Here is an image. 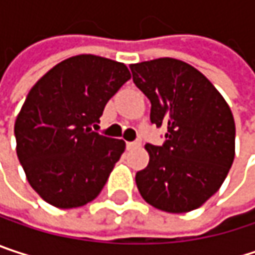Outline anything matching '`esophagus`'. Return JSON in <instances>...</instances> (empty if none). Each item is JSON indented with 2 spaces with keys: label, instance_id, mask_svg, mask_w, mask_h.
Instances as JSON below:
<instances>
[{
  "label": "esophagus",
  "instance_id": "esophagus-1",
  "mask_svg": "<svg viewBox=\"0 0 255 255\" xmlns=\"http://www.w3.org/2000/svg\"><path fill=\"white\" fill-rule=\"evenodd\" d=\"M141 143L140 141H127V149H135V147H140Z\"/></svg>",
  "mask_w": 255,
  "mask_h": 255
}]
</instances>
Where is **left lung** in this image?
Here are the masks:
<instances>
[{
	"label": "left lung",
	"mask_w": 255,
	"mask_h": 255,
	"mask_svg": "<svg viewBox=\"0 0 255 255\" xmlns=\"http://www.w3.org/2000/svg\"><path fill=\"white\" fill-rule=\"evenodd\" d=\"M150 100V121L165 126L162 146L146 144L149 164L137 171L141 198L165 213H189L223 184L235 158V120L228 102L198 69L161 57L129 66Z\"/></svg>",
	"instance_id": "1"
}]
</instances>
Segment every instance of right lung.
I'll list each match as a JSON object with an SVG mask.
<instances>
[{"mask_svg": "<svg viewBox=\"0 0 255 255\" xmlns=\"http://www.w3.org/2000/svg\"><path fill=\"white\" fill-rule=\"evenodd\" d=\"M129 78L124 63L79 54L30 88L14 123L16 152L29 184L50 205L77 208L102 192L126 141L91 127Z\"/></svg>", "mask_w": 255, "mask_h": 255, "instance_id": "1", "label": "right lung"}]
</instances>
